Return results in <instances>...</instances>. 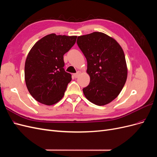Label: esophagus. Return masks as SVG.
I'll return each mask as SVG.
<instances>
[{
    "label": "esophagus",
    "mask_w": 157,
    "mask_h": 157,
    "mask_svg": "<svg viewBox=\"0 0 157 157\" xmlns=\"http://www.w3.org/2000/svg\"><path fill=\"white\" fill-rule=\"evenodd\" d=\"M80 74H81V71H77V73L74 74V77H75V78H78V76H79Z\"/></svg>",
    "instance_id": "1"
}]
</instances>
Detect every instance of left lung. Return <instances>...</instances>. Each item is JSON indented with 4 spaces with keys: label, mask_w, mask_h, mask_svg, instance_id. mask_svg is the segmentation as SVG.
<instances>
[{
    "label": "left lung",
    "mask_w": 157,
    "mask_h": 157,
    "mask_svg": "<svg viewBox=\"0 0 157 157\" xmlns=\"http://www.w3.org/2000/svg\"><path fill=\"white\" fill-rule=\"evenodd\" d=\"M77 43L87 60L90 78L82 89L84 96L95 105H107L119 95L126 81L124 51L116 40L101 32L79 36Z\"/></svg>",
    "instance_id": "obj_1"
}]
</instances>
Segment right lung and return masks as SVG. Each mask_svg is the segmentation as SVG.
<instances>
[{
	"mask_svg": "<svg viewBox=\"0 0 157 157\" xmlns=\"http://www.w3.org/2000/svg\"><path fill=\"white\" fill-rule=\"evenodd\" d=\"M77 36L46 35L38 40L28 54L25 63V80L35 100L46 105L60 101L71 75L64 70L63 55L75 44Z\"/></svg>",
	"mask_w": 157,
	"mask_h": 157,
	"instance_id": "1",
	"label": "right lung"
}]
</instances>
